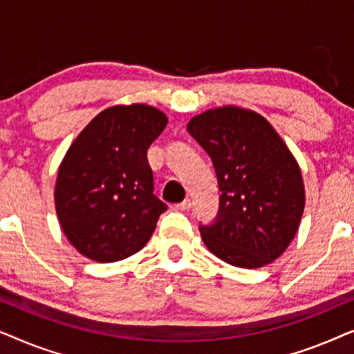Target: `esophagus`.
Returning a JSON list of instances; mask_svg holds the SVG:
<instances>
[{
	"label": "esophagus",
	"mask_w": 354,
	"mask_h": 354,
	"mask_svg": "<svg viewBox=\"0 0 354 354\" xmlns=\"http://www.w3.org/2000/svg\"><path fill=\"white\" fill-rule=\"evenodd\" d=\"M192 207V200H183L182 203H178V205H176V209L177 211H187V209H190Z\"/></svg>",
	"instance_id": "esophagus-1"
}]
</instances>
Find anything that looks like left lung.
Here are the masks:
<instances>
[{"label": "left lung", "instance_id": "obj_1", "mask_svg": "<svg viewBox=\"0 0 354 354\" xmlns=\"http://www.w3.org/2000/svg\"><path fill=\"white\" fill-rule=\"evenodd\" d=\"M187 129L212 159L222 192L217 221L200 227L207 250L236 268L270 264L301 222L304 183L297 159L268 119L239 106L207 109Z\"/></svg>", "mask_w": 354, "mask_h": 354}]
</instances>
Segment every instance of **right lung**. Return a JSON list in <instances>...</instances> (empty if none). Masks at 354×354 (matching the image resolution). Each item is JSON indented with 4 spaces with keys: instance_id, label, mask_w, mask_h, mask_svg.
<instances>
[{
    "instance_id": "add662e5",
    "label": "right lung",
    "mask_w": 354,
    "mask_h": 354,
    "mask_svg": "<svg viewBox=\"0 0 354 354\" xmlns=\"http://www.w3.org/2000/svg\"><path fill=\"white\" fill-rule=\"evenodd\" d=\"M166 125L167 115L153 106H111L67 149L56 178V214L85 258L114 263L151 239L167 206L153 193L147 151Z\"/></svg>"
}]
</instances>
